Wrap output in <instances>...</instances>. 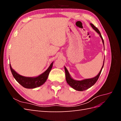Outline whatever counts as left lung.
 I'll return each instance as SVG.
<instances>
[{"mask_svg": "<svg viewBox=\"0 0 121 121\" xmlns=\"http://www.w3.org/2000/svg\"><path fill=\"white\" fill-rule=\"evenodd\" d=\"M90 25L91 26V27L93 28L94 30L97 33L99 34L100 37L102 39V42H103V44H104V39L102 37V36L100 34V31H99L98 29L95 26H94V25L93 24H90ZM104 60L103 65H102V67L100 69L99 73H98V74L96 77H94L93 78H91V79H87L83 80H82V81H77V80H75L74 79H73L71 77L70 75H69V73L67 70V69L65 67V79H66L67 82L68 83V84L69 86L73 88H74V89L77 90V91H82L85 90L89 88L90 87L92 86L97 81L98 79L99 78V76L101 74L102 69L104 67Z\"/></svg>", "mask_w": 121, "mask_h": 121, "instance_id": "8db88e82", "label": "left lung"}]
</instances>
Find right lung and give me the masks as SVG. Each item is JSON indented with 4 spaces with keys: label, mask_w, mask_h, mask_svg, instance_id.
Returning a JSON list of instances; mask_svg holds the SVG:
<instances>
[{
    "label": "right lung",
    "mask_w": 121,
    "mask_h": 121,
    "mask_svg": "<svg viewBox=\"0 0 121 121\" xmlns=\"http://www.w3.org/2000/svg\"><path fill=\"white\" fill-rule=\"evenodd\" d=\"M53 63L51 64L49 67L42 74L39 75L37 77H26L18 74L17 72L14 71L9 64L10 71L12 72L13 77L16 80V81L20 84L21 85L26 88H34L42 85L45 82L47 77L49 75V72L52 67Z\"/></svg>",
    "instance_id": "obj_1"
}]
</instances>
